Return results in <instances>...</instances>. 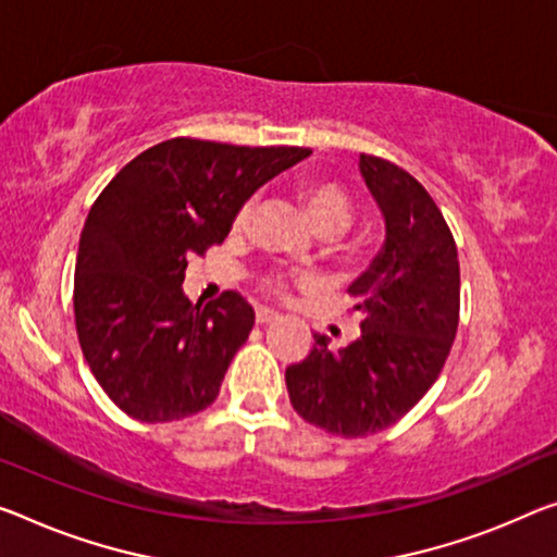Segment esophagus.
Returning a JSON list of instances; mask_svg holds the SVG:
<instances>
[{
  "label": "esophagus",
  "instance_id": "obj_1",
  "mask_svg": "<svg viewBox=\"0 0 557 557\" xmlns=\"http://www.w3.org/2000/svg\"><path fill=\"white\" fill-rule=\"evenodd\" d=\"M278 321V313L271 311V308H256V323L259 326H267V323Z\"/></svg>",
  "mask_w": 557,
  "mask_h": 557
}]
</instances>
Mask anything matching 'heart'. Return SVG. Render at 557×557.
I'll return each mask as SVG.
<instances>
[{"label":"heart","instance_id":"b5f03b06","mask_svg":"<svg viewBox=\"0 0 557 557\" xmlns=\"http://www.w3.org/2000/svg\"><path fill=\"white\" fill-rule=\"evenodd\" d=\"M298 194H301L304 209L319 234H338V231H344L350 224V219H354V199H350V194L336 182H329V178H306ZM251 219L253 201H244L242 207L236 209L231 226H234V231H246L251 224ZM261 286L269 296H288V284L281 276L263 278Z\"/></svg>","mask_w":557,"mask_h":557}]
</instances>
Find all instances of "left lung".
Instances as JSON below:
<instances>
[{
	"label": "left lung",
	"instance_id": "left-lung-1",
	"mask_svg": "<svg viewBox=\"0 0 557 557\" xmlns=\"http://www.w3.org/2000/svg\"><path fill=\"white\" fill-rule=\"evenodd\" d=\"M361 174L386 216V244L350 286L361 336L313 348L286 368L290 406L306 423L363 438L398 423L433 386L460 319L456 238L421 184L391 161L361 153Z\"/></svg>",
	"mask_w": 557,
	"mask_h": 557
}]
</instances>
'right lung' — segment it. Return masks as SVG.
<instances>
[{
	"mask_svg": "<svg viewBox=\"0 0 557 557\" xmlns=\"http://www.w3.org/2000/svg\"><path fill=\"white\" fill-rule=\"evenodd\" d=\"M308 153L176 136L97 196L76 253L74 323L94 379L126 416L171 423L216 400L253 308L236 290L194 306L182 290L186 267L224 242L263 182Z\"/></svg>",
	"mask_w": 557,
	"mask_h": 557,
	"instance_id": "1",
	"label": "right lung"
}]
</instances>
